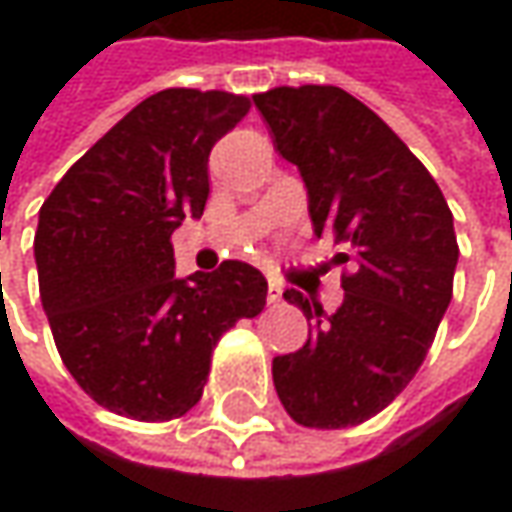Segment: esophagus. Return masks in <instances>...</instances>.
Segmentation results:
<instances>
[{"mask_svg": "<svg viewBox=\"0 0 512 512\" xmlns=\"http://www.w3.org/2000/svg\"><path fill=\"white\" fill-rule=\"evenodd\" d=\"M282 293H285V290H282L279 282H270V285H267V302H270V305L282 302Z\"/></svg>", "mask_w": 512, "mask_h": 512, "instance_id": "esophagus-1", "label": "esophagus"}]
</instances>
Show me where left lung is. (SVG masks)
<instances>
[{"mask_svg": "<svg viewBox=\"0 0 512 512\" xmlns=\"http://www.w3.org/2000/svg\"><path fill=\"white\" fill-rule=\"evenodd\" d=\"M253 102L305 179L313 233L347 247L336 262L353 267L330 316L285 290L310 330L273 359V384L296 424L353 427L402 393L436 339L459 262L453 213L410 148L347 90L273 88Z\"/></svg>", "mask_w": 512, "mask_h": 512, "instance_id": "8db88e82", "label": "left lung"}]
</instances>
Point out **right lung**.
<instances>
[{
	"instance_id": "1",
	"label": "right lung",
	"mask_w": 512,
	"mask_h": 512,
	"mask_svg": "<svg viewBox=\"0 0 512 512\" xmlns=\"http://www.w3.org/2000/svg\"><path fill=\"white\" fill-rule=\"evenodd\" d=\"M250 110L225 90L148 96L62 176L39 210L33 256L53 342L110 413L170 422L202 399L222 333L262 313L245 262L176 279L170 236L205 213L207 156Z\"/></svg>"
}]
</instances>
